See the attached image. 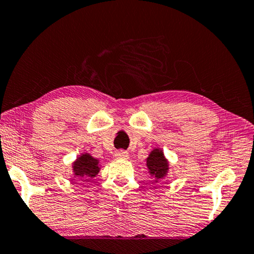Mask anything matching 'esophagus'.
<instances>
[{
  "label": "esophagus",
  "mask_w": 254,
  "mask_h": 254,
  "mask_svg": "<svg viewBox=\"0 0 254 254\" xmlns=\"http://www.w3.org/2000/svg\"><path fill=\"white\" fill-rule=\"evenodd\" d=\"M115 157L118 159H127L128 158V154L127 151L124 150H120V151H116Z\"/></svg>",
  "instance_id": "esophagus-1"
}]
</instances>
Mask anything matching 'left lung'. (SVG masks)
Segmentation results:
<instances>
[{
    "label": "left lung",
    "instance_id": "obj_1",
    "mask_svg": "<svg viewBox=\"0 0 254 254\" xmlns=\"http://www.w3.org/2000/svg\"><path fill=\"white\" fill-rule=\"evenodd\" d=\"M146 165L148 173L151 178L155 179V182L163 180L167 176L168 170H170V163L164 155V151L160 148H154L150 154L147 157Z\"/></svg>",
    "mask_w": 254,
    "mask_h": 254
}]
</instances>
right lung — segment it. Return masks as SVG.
I'll return each mask as SVG.
<instances>
[{
  "label": "right lung",
  "instance_id": "obj_1",
  "mask_svg": "<svg viewBox=\"0 0 254 254\" xmlns=\"http://www.w3.org/2000/svg\"><path fill=\"white\" fill-rule=\"evenodd\" d=\"M73 178H95L100 171L99 160L96 159L88 152L79 155L72 163Z\"/></svg>",
  "mask_w": 254,
  "mask_h": 254
}]
</instances>
